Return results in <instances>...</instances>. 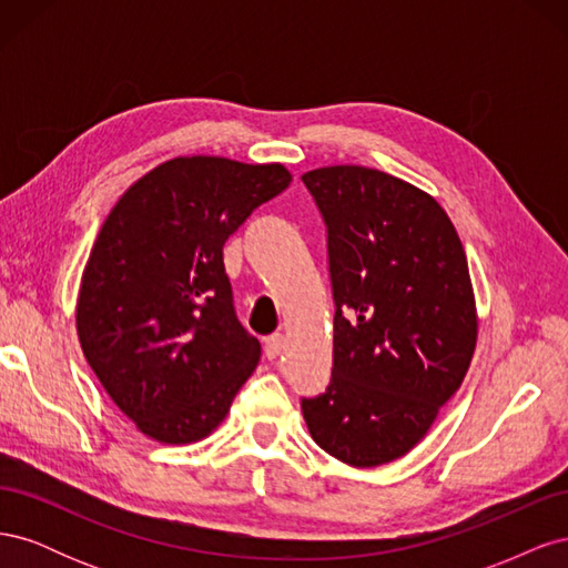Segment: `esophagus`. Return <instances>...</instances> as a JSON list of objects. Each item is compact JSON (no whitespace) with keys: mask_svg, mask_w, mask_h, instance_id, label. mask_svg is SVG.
<instances>
[{"mask_svg":"<svg viewBox=\"0 0 568 568\" xmlns=\"http://www.w3.org/2000/svg\"><path fill=\"white\" fill-rule=\"evenodd\" d=\"M284 348V336L282 334H272L265 338V355L267 359H274Z\"/></svg>","mask_w":568,"mask_h":568,"instance_id":"esophagus-1","label":"esophagus"}]
</instances>
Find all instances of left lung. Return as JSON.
I'll list each match as a JSON object with an SVG mask.
<instances>
[{"label": "left lung", "instance_id": "1", "mask_svg": "<svg viewBox=\"0 0 568 568\" xmlns=\"http://www.w3.org/2000/svg\"><path fill=\"white\" fill-rule=\"evenodd\" d=\"M329 234L334 369L303 417L355 469L407 455L471 365L478 313L467 253L424 189L365 165L301 178Z\"/></svg>", "mask_w": 568, "mask_h": 568}]
</instances>
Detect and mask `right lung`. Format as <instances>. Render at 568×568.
I'll return each instance as SVG.
<instances>
[{
  "label": "right lung",
  "instance_id": "obj_1",
  "mask_svg": "<svg viewBox=\"0 0 568 568\" xmlns=\"http://www.w3.org/2000/svg\"><path fill=\"white\" fill-rule=\"evenodd\" d=\"M282 163L178 156L115 201L82 270L75 329L97 379L163 445L209 438L261 359L236 322L222 246L282 194Z\"/></svg>",
  "mask_w": 568,
  "mask_h": 568
}]
</instances>
